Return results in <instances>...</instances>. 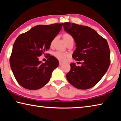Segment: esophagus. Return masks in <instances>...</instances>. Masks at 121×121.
Segmentation results:
<instances>
[{"mask_svg":"<svg viewBox=\"0 0 121 121\" xmlns=\"http://www.w3.org/2000/svg\"><path fill=\"white\" fill-rule=\"evenodd\" d=\"M63 65V62L60 61V62H59V65H60V66H61V65Z\"/></svg>","mask_w":121,"mask_h":121,"instance_id":"34e87169","label":"esophagus"}]
</instances>
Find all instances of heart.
Segmentation results:
<instances>
[{
  "mask_svg": "<svg viewBox=\"0 0 121 121\" xmlns=\"http://www.w3.org/2000/svg\"><path fill=\"white\" fill-rule=\"evenodd\" d=\"M63 38L65 43H67V42L71 40H73L72 36H71L70 34H69L68 33H65L63 35ZM53 41H52V43H51V45L53 44ZM54 56L55 57H56L57 59H59V60L64 61L65 58H66L67 55L66 54H65V53L60 52V51H56V52L54 53Z\"/></svg>",
  "mask_w": 121,
  "mask_h": 121,
  "instance_id": "1",
  "label": "heart"
}]
</instances>
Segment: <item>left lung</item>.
I'll return each instance as SVG.
<instances>
[{
    "mask_svg": "<svg viewBox=\"0 0 121 121\" xmlns=\"http://www.w3.org/2000/svg\"><path fill=\"white\" fill-rule=\"evenodd\" d=\"M63 26L76 43L73 58L82 62L81 66L70 63L71 69L66 75L67 80L77 89L92 87L109 68L110 53L107 40L89 26L69 22L64 23Z\"/></svg>",
    "mask_w": 121,
    "mask_h": 121,
    "instance_id": "8db88e82",
    "label": "left lung"
}]
</instances>
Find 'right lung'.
I'll list each match as a JSON object with an SVG mask.
<instances>
[{
  "label": "right lung",
  "instance_id": "add662e5",
  "mask_svg": "<svg viewBox=\"0 0 121 121\" xmlns=\"http://www.w3.org/2000/svg\"><path fill=\"white\" fill-rule=\"evenodd\" d=\"M63 23L38 25L20 35L14 42L10 58L11 68L19 84L25 89H39L48 83L59 61L52 56L45 63L39 57L50 48Z\"/></svg>",
  "mask_w": 121,
  "mask_h": 121
}]
</instances>
